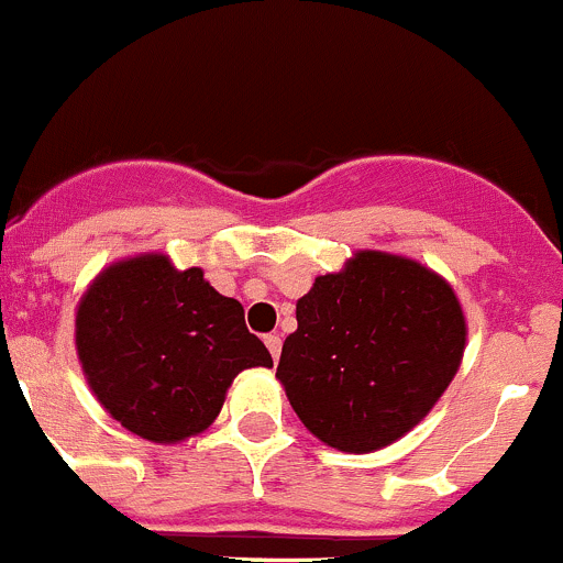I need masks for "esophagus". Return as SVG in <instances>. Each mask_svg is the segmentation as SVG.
<instances>
[{
	"label": "esophagus",
	"instance_id": "obj_1",
	"mask_svg": "<svg viewBox=\"0 0 563 563\" xmlns=\"http://www.w3.org/2000/svg\"><path fill=\"white\" fill-rule=\"evenodd\" d=\"M265 345H267V352L273 354V360L278 363V354H282V338H278V334H267Z\"/></svg>",
	"mask_w": 563,
	"mask_h": 563
}]
</instances>
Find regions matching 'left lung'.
<instances>
[{"label":"left lung","instance_id":"1","mask_svg":"<svg viewBox=\"0 0 563 563\" xmlns=\"http://www.w3.org/2000/svg\"><path fill=\"white\" fill-rule=\"evenodd\" d=\"M276 376L309 432L340 452L383 450L424 419L466 349V318L438 273L360 251L296 303Z\"/></svg>","mask_w":563,"mask_h":563}]
</instances>
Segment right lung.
Masks as SVG:
<instances>
[{
    "label": "right lung",
    "instance_id": "obj_1",
    "mask_svg": "<svg viewBox=\"0 0 563 563\" xmlns=\"http://www.w3.org/2000/svg\"><path fill=\"white\" fill-rule=\"evenodd\" d=\"M75 345L100 405L133 435L178 443L218 419L245 368L273 360L247 332L245 309L200 267L164 254L113 262L77 303Z\"/></svg>",
    "mask_w": 563,
    "mask_h": 563
}]
</instances>
